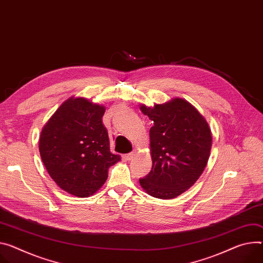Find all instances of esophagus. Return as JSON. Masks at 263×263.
I'll return each instance as SVG.
<instances>
[{"instance_id": "34e87169", "label": "esophagus", "mask_w": 263, "mask_h": 263, "mask_svg": "<svg viewBox=\"0 0 263 263\" xmlns=\"http://www.w3.org/2000/svg\"><path fill=\"white\" fill-rule=\"evenodd\" d=\"M135 154H134V152H130V153H127V154H125V158L127 159V160H131L132 158H133V156H134Z\"/></svg>"}]
</instances>
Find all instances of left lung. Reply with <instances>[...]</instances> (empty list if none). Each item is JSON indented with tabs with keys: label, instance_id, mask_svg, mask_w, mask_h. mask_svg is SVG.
<instances>
[{
	"label": "left lung",
	"instance_id": "left-lung-1",
	"mask_svg": "<svg viewBox=\"0 0 263 263\" xmlns=\"http://www.w3.org/2000/svg\"><path fill=\"white\" fill-rule=\"evenodd\" d=\"M153 126L150 129L152 169L139 178L146 192L171 199L192 186L203 172L212 134L202 115L186 101L175 99L154 108L140 106Z\"/></svg>",
	"mask_w": 263,
	"mask_h": 263
}]
</instances>
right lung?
Masks as SVG:
<instances>
[{
    "label": "right lung",
    "mask_w": 263,
    "mask_h": 263,
    "mask_svg": "<svg viewBox=\"0 0 263 263\" xmlns=\"http://www.w3.org/2000/svg\"><path fill=\"white\" fill-rule=\"evenodd\" d=\"M104 113L103 106L86 99H69L41 132L45 168L71 195L88 197L97 192L108 178V169L121 159L110 152Z\"/></svg>",
    "instance_id": "obj_1"
}]
</instances>
